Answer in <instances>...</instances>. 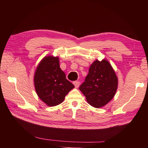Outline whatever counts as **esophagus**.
<instances>
[{
    "instance_id": "34e87169",
    "label": "esophagus",
    "mask_w": 148,
    "mask_h": 148,
    "mask_svg": "<svg viewBox=\"0 0 148 148\" xmlns=\"http://www.w3.org/2000/svg\"><path fill=\"white\" fill-rule=\"evenodd\" d=\"M73 84H74L75 87L78 88V87H79V84H80V82H79V81H74V82H73Z\"/></svg>"
}]
</instances>
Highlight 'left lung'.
Returning <instances> with one entry per match:
<instances>
[{
    "label": "left lung",
    "instance_id": "1",
    "mask_svg": "<svg viewBox=\"0 0 148 148\" xmlns=\"http://www.w3.org/2000/svg\"><path fill=\"white\" fill-rule=\"evenodd\" d=\"M118 83V77L109 62L106 60H96L91 65L88 74L79 90L90 105L99 108L114 97Z\"/></svg>",
    "mask_w": 148,
    "mask_h": 148
}]
</instances>
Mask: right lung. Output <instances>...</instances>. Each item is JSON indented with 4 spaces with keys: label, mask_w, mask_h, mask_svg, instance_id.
I'll return each mask as SVG.
<instances>
[{
    "label": "right lung",
    "mask_w": 148,
    "mask_h": 148,
    "mask_svg": "<svg viewBox=\"0 0 148 148\" xmlns=\"http://www.w3.org/2000/svg\"><path fill=\"white\" fill-rule=\"evenodd\" d=\"M34 86L37 95L48 106H55L64 100L74 88L66 79L60 67L59 58L47 56L40 62L34 74Z\"/></svg>",
    "instance_id": "1"
}]
</instances>
